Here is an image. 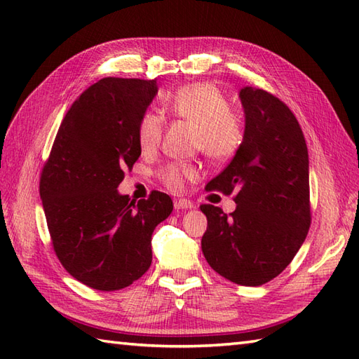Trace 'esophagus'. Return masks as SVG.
Listing matches in <instances>:
<instances>
[{
    "label": "esophagus",
    "instance_id": "obj_1",
    "mask_svg": "<svg viewBox=\"0 0 359 359\" xmlns=\"http://www.w3.org/2000/svg\"><path fill=\"white\" fill-rule=\"evenodd\" d=\"M194 205H193V202L191 201H188V199H174V208L175 210H189V208H193Z\"/></svg>",
    "mask_w": 359,
    "mask_h": 359
}]
</instances>
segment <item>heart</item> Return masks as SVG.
<instances>
[{
  "mask_svg": "<svg viewBox=\"0 0 359 359\" xmlns=\"http://www.w3.org/2000/svg\"><path fill=\"white\" fill-rule=\"evenodd\" d=\"M170 116L185 120L194 126V148L201 149L212 162H225L234 157L243 143L245 128L238 111L230 108L226 95L212 83L185 85L165 100ZM163 135V118L147 111L137 123V142L143 151L158 147ZM158 179L171 191H180L187 179H193L196 168L191 163L174 162L160 168Z\"/></svg>",
  "mask_w": 359,
  "mask_h": 359,
  "instance_id": "obj_1",
  "label": "heart"
}]
</instances>
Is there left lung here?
I'll use <instances>...</instances> for the list:
<instances>
[{"instance_id":"8db88e82","label":"left lung","mask_w":359,"mask_h":359,"mask_svg":"<svg viewBox=\"0 0 359 359\" xmlns=\"http://www.w3.org/2000/svg\"><path fill=\"white\" fill-rule=\"evenodd\" d=\"M245 137L207 191L234 194L230 215L201 205L208 220L202 251L216 273L257 287L285 270L306 241L311 222L309 152L299 121L278 97L243 88Z\"/></svg>"}]
</instances>
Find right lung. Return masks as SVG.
<instances>
[{
	"label": "right lung",
	"mask_w": 359,
	"mask_h": 359,
	"mask_svg": "<svg viewBox=\"0 0 359 359\" xmlns=\"http://www.w3.org/2000/svg\"><path fill=\"white\" fill-rule=\"evenodd\" d=\"M156 94V80L94 83L67 111L43 166L40 196L53 251L94 290L114 292L142 278L152 261V231L172 211L165 193L135 203L117 191L140 157L137 123Z\"/></svg>",
	"instance_id": "1"
}]
</instances>
